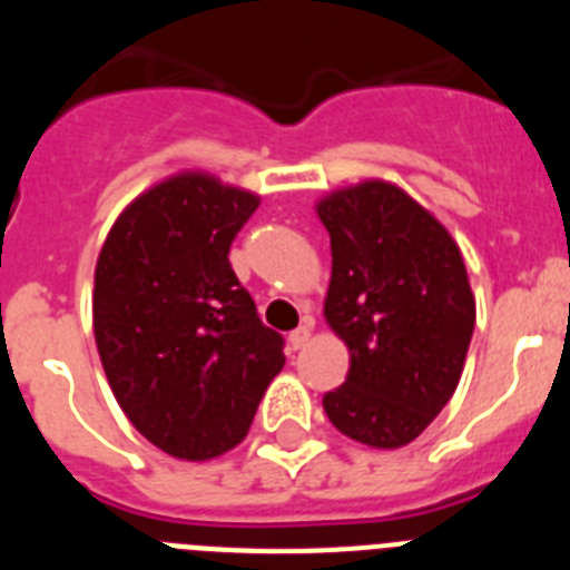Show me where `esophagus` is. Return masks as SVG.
<instances>
[{
  "mask_svg": "<svg viewBox=\"0 0 570 570\" xmlns=\"http://www.w3.org/2000/svg\"><path fill=\"white\" fill-rule=\"evenodd\" d=\"M308 340H311V322H305V325H299L296 331H291V336H288V342H291V347H294V351L305 347V342H308Z\"/></svg>",
  "mask_w": 570,
  "mask_h": 570,
  "instance_id": "obj_1",
  "label": "esophagus"
}]
</instances>
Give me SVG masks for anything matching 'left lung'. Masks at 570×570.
<instances>
[{"label": "left lung", "instance_id": "8db88e82", "mask_svg": "<svg viewBox=\"0 0 570 570\" xmlns=\"http://www.w3.org/2000/svg\"><path fill=\"white\" fill-rule=\"evenodd\" d=\"M331 234L325 320L351 367L325 414L371 448L414 442L460 385L476 302L456 242L402 188L367 179L316 205Z\"/></svg>", "mask_w": 570, "mask_h": 570}]
</instances>
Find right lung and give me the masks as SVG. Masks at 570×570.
Segmentation results:
<instances>
[{
    "label": "right lung",
    "mask_w": 570,
    "mask_h": 570,
    "mask_svg": "<svg viewBox=\"0 0 570 570\" xmlns=\"http://www.w3.org/2000/svg\"><path fill=\"white\" fill-rule=\"evenodd\" d=\"M259 196L185 170L119 214L94 276V336L116 402L148 442L203 462L239 445L285 365L230 268Z\"/></svg>",
    "instance_id": "1"
}]
</instances>
